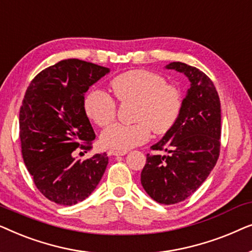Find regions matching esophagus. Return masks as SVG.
Instances as JSON below:
<instances>
[{"label":"esophagus","mask_w":252,"mask_h":252,"mask_svg":"<svg viewBox=\"0 0 252 252\" xmlns=\"http://www.w3.org/2000/svg\"><path fill=\"white\" fill-rule=\"evenodd\" d=\"M127 154V151H117V150H110L109 155L111 156H125Z\"/></svg>","instance_id":"1"}]
</instances>
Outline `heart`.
Instances as JSON below:
<instances>
[{"label":"heart","instance_id":"b5f03b06","mask_svg":"<svg viewBox=\"0 0 252 252\" xmlns=\"http://www.w3.org/2000/svg\"><path fill=\"white\" fill-rule=\"evenodd\" d=\"M110 87L120 102L135 101L134 124L115 123L101 133L103 147L127 151L147 142L151 129L164 134L177 124L182 110V96L165 78L147 70H133L117 75ZM86 115L98 126H105L116 117L117 105L108 93L93 88L84 97Z\"/></svg>","mask_w":252,"mask_h":252}]
</instances>
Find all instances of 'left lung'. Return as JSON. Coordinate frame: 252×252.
Returning <instances> with one entry per match:
<instances>
[{
    "label": "left lung",
    "instance_id": "obj_1",
    "mask_svg": "<svg viewBox=\"0 0 252 252\" xmlns=\"http://www.w3.org/2000/svg\"><path fill=\"white\" fill-rule=\"evenodd\" d=\"M165 67L184 73L190 87L177 124L151 147L167 155H147L141 184L151 198L171 205L197 190L215 167L220 153L221 110L215 85L205 73L181 62Z\"/></svg>",
    "mask_w": 252,
    "mask_h": 252
}]
</instances>
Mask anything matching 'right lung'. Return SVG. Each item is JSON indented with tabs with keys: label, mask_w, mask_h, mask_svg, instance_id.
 <instances>
[{
	"label": "right lung",
	"mask_w": 252,
	"mask_h": 252,
	"mask_svg": "<svg viewBox=\"0 0 252 252\" xmlns=\"http://www.w3.org/2000/svg\"><path fill=\"white\" fill-rule=\"evenodd\" d=\"M110 68L65 60L41 71L26 89L19 112V136L27 170L41 194L60 205L84 201L97 187L109 157L86 160L73 151L91 149L95 133L84 109L85 93Z\"/></svg>",
	"instance_id": "obj_1"
}]
</instances>
